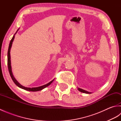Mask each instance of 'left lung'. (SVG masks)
<instances>
[{"mask_svg":"<svg viewBox=\"0 0 121 121\" xmlns=\"http://www.w3.org/2000/svg\"><path fill=\"white\" fill-rule=\"evenodd\" d=\"M78 91H81V92H83V93L89 94H91V92H89V91H85V90H84V89H81V88H78Z\"/></svg>","mask_w":121,"mask_h":121,"instance_id":"1","label":"left lung"}]
</instances>
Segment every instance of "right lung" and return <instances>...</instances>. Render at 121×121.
Listing matches in <instances>:
<instances>
[{"label":"right lung","instance_id":"add662e5","mask_svg":"<svg viewBox=\"0 0 121 121\" xmlns=\"http://www.w3.org/2000/svg\"><path fill=\"white\" fill-rule=\"evenodd\" d=\"M19 30V29L17 30V31L14 34L13 36L11 41H10V43H9V48H8V70H9L10 75V76H11V78L12 79V81H13V82L15 83V84L17 86L20 87V88H21L23 89H24V90H25V91H41V90L44 89L45 88H46V87H47L49 85H50L52 83V82L54 81V79H53V80H52L51 82H50L49 83H47V84H45V85H44L41 86H39V87H33V88H30V87H24L23 86H22V85L20 84L19 83V82L17 81V79L15 78L13 75L12 71L11 65V56H10V50H11V47H12V43H13V40L14 39L15 35L17 34V33L18 30Z\"/></svg>","mask_w":121,"mask_h":121}]
</instances>
